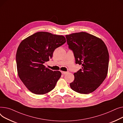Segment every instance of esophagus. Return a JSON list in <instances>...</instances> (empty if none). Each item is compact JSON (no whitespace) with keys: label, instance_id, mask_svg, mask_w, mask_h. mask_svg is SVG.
Segmentation results:
<instances>
[{"label":"esophagus","instance_id":"obj_1","mask_svg":"<svg viewBox=\"0 0 123 123\" xmlns=\"http://www.w3.org/2000/svg\"><path fill=\"white\" fill-rule=\"evenodd\" d=\"M61 73H62V74H67L68 73V71H62Z\"/></svg>","mask_w":123,"mask_h":123}]
</instances>
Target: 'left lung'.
<instances>
[{
  "label": "left lung",
  "instance_id": "8db88e82",
  "mask_svg": "<svg viewBox=\"0 0 123 123\" xmlns=\"http://www.w3.org/2000/svg\"><path fill=\"white\" fill-rule=\"evenodd\" d=\"M66 37L75 63L82 66L74 74V80L70 83V87L79 93H90L107 76L109 60L107 47L101 39L86 32L73 33Z\"/></svg>",
  "mask_w": 123,
  "mask_h": 123
}]
</instances>
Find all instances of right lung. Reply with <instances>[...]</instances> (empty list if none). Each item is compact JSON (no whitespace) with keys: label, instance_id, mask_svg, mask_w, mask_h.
<instances>
[{"label":"right lung","instance_id":"obj_1","mask_svg":"<svg viewBox=\"0 0 123 123\" xmlns=\"http://www.w3.org/2000/svg\"><path fill=\"white\" fill-rule=\"evenodd\" d=\"M66 42L64 36L46 32L36 33L21 42L16 55L18 74L31 92L44 94L55 88L62 74L46 68L44 63Z\"/></svg>","mask_w":123,"mask_h":123}]
</instances>
